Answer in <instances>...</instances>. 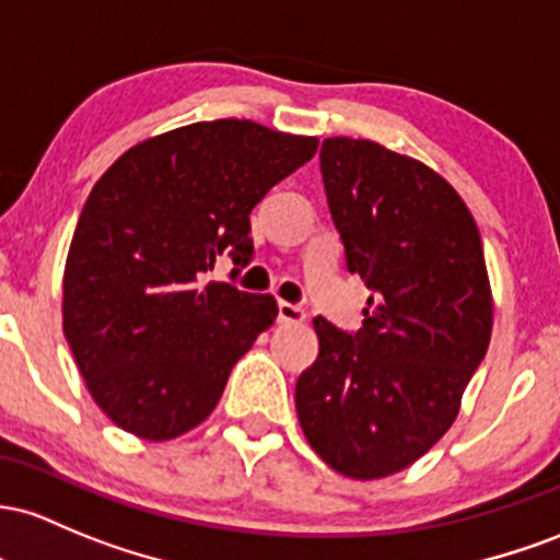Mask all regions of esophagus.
Masks as SVG:
<instances>
[{
	"label": "esophagus",
	"mask_w": 560,
	"mask_h": 560,
	"mask_svg": "<svg viewBox=\"0 0 560 560\" xmlns=\"http://www.w3.org/2000/svg\"><path fill=\"white\" fill-rule=\"evenodd\" d=\"M278 319L282 325H299L306 319V312L296 304H288V301H280L278 304Z\"/></svg>",
	"instance_id": "obj_1"
}]
</instances>
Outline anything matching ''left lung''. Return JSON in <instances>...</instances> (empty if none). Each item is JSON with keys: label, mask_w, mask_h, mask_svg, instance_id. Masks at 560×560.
<instances>
[{"label": "left lung", "mask_w": 560, "mask_h": 560, "mask_svg": "<svg viewBox=\"0 0 560 560\" xmlns=\"http://www.w3.org/2000/svg\"><path fill=\"white\" fill-rule=\"evenodd\" d=\"M319 172L349 272L373 296L357 332L314 319L319 354L299 375V423L332 470L386 479L450 431L489 349L481 235L442 174L373 140L328 137Z\"/></svg>", "instance_id": "8db88e82"}]
</instances>
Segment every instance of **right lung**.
I'll list each match as a JSON object with an SVG mask.
<instances>
[{"mask_svg":"<svg viewBox=\"0 0 560 560\" xmlns=\"http://www.w3.org/2000/svg\"><path fill=\"white\" fill-rule=\"evenodd\" d=\"M314 153L317 137L219 118L137 142L94 182L62 272V332L118 429L166 442L211 416L278 301L198 278L222 254L246 267L250 211Z\"/></svg>","mask_w":560,"mask_h":560,"instance_id":"obj_1","label":"right lung"}]
</instances>
